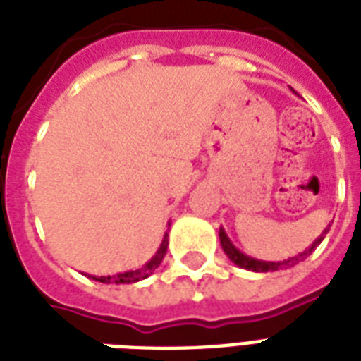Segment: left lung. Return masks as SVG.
Wrapping results in <instances>:
<instances>
[{
	"mask_svg": "<svg viewBox=\"0 0 361 361\" xmlns=\"http://www.w3.org/2000/svg\"><path fill=\"white\" fill-rule=\"evenodd\" d=\"M328 231H330V225H328V228H324V232H322V234H320V236L313 241V245L309 247V249H305L303 252H300L298 257H292V258H288V260H283V262H266V260H257V258L247 257V255H243L240 249H236V247L232 245V241L228 240V236H226V232L223 231V228L219 231V240H221V247H223V251L226 252V257L231 258L232 262L236 264V266H240V268L251 269V271H275V269H281V268H290V266H294V264L305 260V258H307L309 255L314 251V249H317V245H320V241L324 240V236L328 234Z\"/></svg>",
	"mask_w": 361,
	"mask_h": 361,
	"instance_id": "1",
	"label": "left lung"
}]
</instances>
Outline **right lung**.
<instances>
[{
	"label": "right lung",
	"mask_w": 361,
	"mask_h": 361,
	"mask_svg": "<svg viewBox=\"0 0 361 361\" xmlns=\"http://www.w3.org/2000/svg\"><path fill=\"white\" fill-rule=\"evenodd\" d=\"M166 249H169V234H164L161 245H159L157 252L153 255V258L149 262H146L142 268L130 269V271H123V274L118 275H101V277H95V275H87L95 281H101V283H116V285H129V283H136V281H142L149 277V275L159 268V264L163 262L164 255H166Z\"/></svg>",
	"instance_id": "obj_1"
}]
</instances>
